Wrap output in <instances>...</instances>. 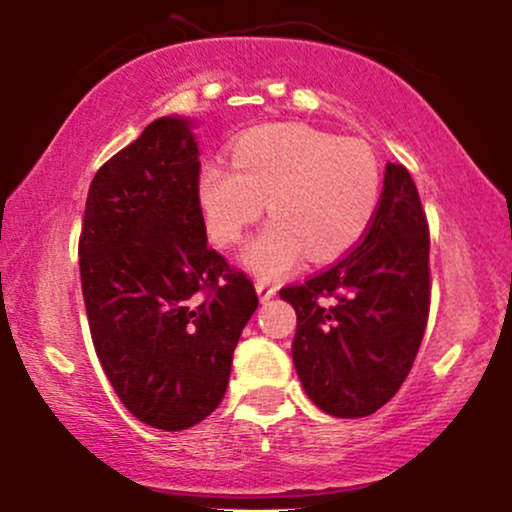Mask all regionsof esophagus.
Instances as JSON below:
<instances>
[{"mask_svg":"<svg viewBox=\"0 0 512 512\" xmlns=\"http://www.w3.org/2000/svg\"><path fill=\"white\" fill-rule=\"evenodd\" d=\"M255 289H257V296H260V301H269V298L276 293V286L269 284V281H257Z\"/></svg>","mask_w":512,"mask_h":512,"instance_id":"esophagus-1","label":"esophagus"}]
</instances>
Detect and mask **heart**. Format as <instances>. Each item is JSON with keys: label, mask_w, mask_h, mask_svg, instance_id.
I'll return each mask as SVG.
<instances>
[{"label": "heart", "mask_w": 512, "mask_h": 512, "mask_svg": "<svg viewBox=\"0 0 512 512\" xmlns=\"http://www.w3.org/2000/svg\"><path fill=\"white\" fill-rule=\"evenodd\" d=\"M380 166L368 144L310 125L248 129L233 144V166L211 161L197 199L211 240L236 245L264 214L243 262L264 279L310 262H332L366 236L380 202Z\"/></svg>", "instance_id": "b5f03b06"}]
</instances>
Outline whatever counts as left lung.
Listing matches in <instances>:
<instances>
[{"label":"left lung","mask_w":512,"mask_h":512,"mask_svg":"<svg viewBox=\"0 0 512 512\" xmlns=\"http://www.w3.org/2000/svg\"><path fill=\"white\" fill-rule=\"evenodd\" d=\"M431 236L419 190L387 163L378 211L342 260L279 296L296 310L293 363L308 397L339 419H361L397 395L431 310Z\"/></svg>","instance_id":"1"}]
</instances>
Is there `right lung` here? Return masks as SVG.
<instances>
[{"label":"right lung","instance_id":"obj_1","mask_svg":"<svg viewBox=\"0 0 512 512\" xmlns=\"http://www.w3.org/2000/svg\"><path fill=\"white\" fill-rule=\"evenodd\" d=\"M185 120L161 117L98 168L79 236L93 346L122 404L182 431L221 404L257 310L248 274L207 245L202 163Z\"/></svg>","mask_w":512,"mask_h":512}]
</instances>
